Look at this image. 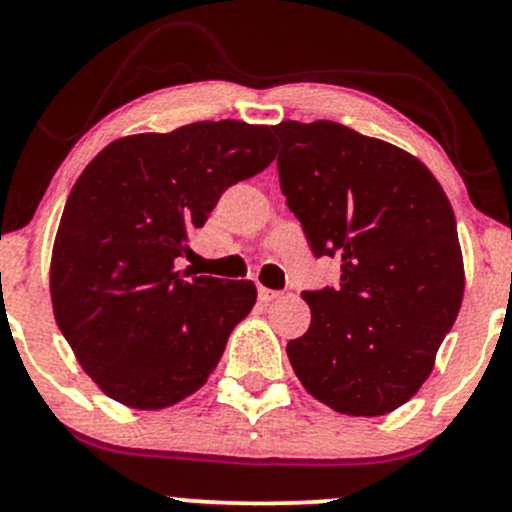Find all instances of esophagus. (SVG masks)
Listing matches in <instances>:
<instances>
[{"instance_id":"obj_1","label":"esophagus","mask_w":512,"mask_h":512,"mask_svg":"<svg viewBox=\"0 0 512 512\" xmlns=\"http://www.w3.org/2000/svg\"><path fill=\"white\" fill-rule=\"evenodd\" d=\"M257 296H260L262 303H272V301H276V298H281V291L264 289V286H260V289H257Z\"/></svg>"}]
</instances>
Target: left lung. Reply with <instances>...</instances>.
Returning <instances> with one entry per match:
<instances>
[{"instance_id":"8db88e82","label":"left lung","mask_w":512,"mask_h":512,"mask_svg":"<svg viewBox=\"0 0 512 512\" xmlns=\"http://www.w3.org/2000/svg\"><path fill=\"white\" fill-rule=\"evenodd\" d=\"M281 192L339 286L303 291L310 327L286 354L339 414L383 416L419 392L464 293L457 223L419 158L339 122L274 127Z\"/></svg>"}]
</instances>
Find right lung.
I'll list each match as a JSON object with an SVG mask.
<instances>
[{"label":"right lung","instance_id":"add662e5","mask_svg":"<svg viewBox=\"0 0 512 512\" xmlns=\"http://www.w3.org/2000/svg\"><path fill=\"white\" fill-rule=\"evenodd\" d=\"M274 154L264 125L192 122L117 139L74 182L52 248V310L115 402L163 409L207 383L257 289L178 272V260L223 192Z\"/></svg>","mask_w":512,"mask_h":512}]
</instances>
